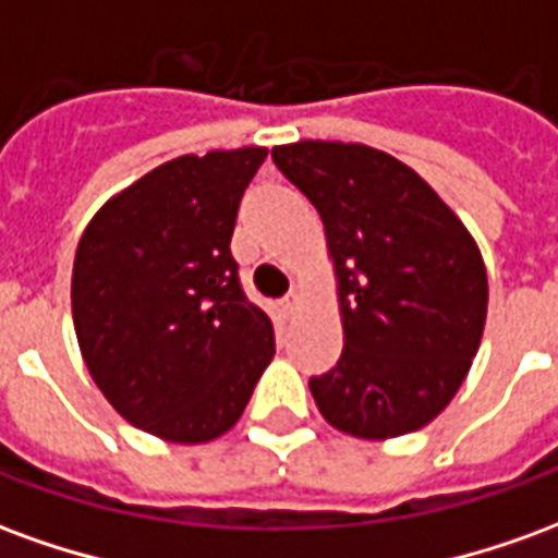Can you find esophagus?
<instances>
[{
	"mask_svg": "<svg viewBox=\"0 0 558 558\" xmlns=\"http://www.w3.org/2000/svg\"><path fill=\"white\" fill-rule=\"evenodd\" d=\"M299 307H302V299H299L295 292H290V295H287V299L280 302V314H283V316H287V319H290V316L299 314Z\"/></svg>",
	"mask_w": 558,
	"mask_h": 558,
	"instance_id": "esophagus-1",
	"label": "esophagus"
}]
</instances>
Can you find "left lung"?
<instances>
[{"label": "left lung", "mask_w": 558, "mask_h": 558, "mask_svg": "<svg viewBox=\"0 0 558 558\" xmlns=\"http://www.w3.org/2000/svg\"><path fill=\"white\" fill-rule=\"evenodd\" d=\"M278 170L326 227L338 275L343 352L311 395L359 439L430 424L463 386L487 319L475 239L407 163L362 143L271 148Z\"/></svg>", "instance_id": "left-lung-1"}]
</instances>
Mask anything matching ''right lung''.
<instances>
[{
	"label": "right lung",
	"instance_id": "obj_1",
	"mask_svg": "<svg viewBox=\"0 0 558 558\" xmlns=\"http://www.w3.org/2000/svg\"><path fill=\"white\" fill-rule=\"evenodd\" d=\"M268 148L167 160L89 220L71 311L83 362L140 430L196 445L242 418L275 355L230 254L244 187Z\"/></svg>",
	"mask_w": 558,
	"mask_h": 558
}]
</instances>
